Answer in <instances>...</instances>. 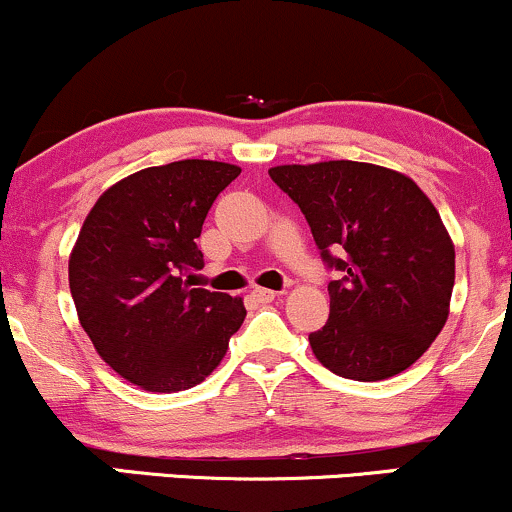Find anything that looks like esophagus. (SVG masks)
Masks as SVG:
<instances>
[{
  "mask_svg": "<svg viewBox=\"0 0 512 512\" xmlns=\"http://www.w3.org/2000/svg\"><path fill=\"white\" fill-rule=\"evenodd\" d=\"M276 296H279V293L272 291V289H260V286H257V289H252V298H255V301H260V303H272Z\"/></svg>",
  "mask_w": 512,
  "mask_h": 512,
  "instance_id": "obj_1",
  "label": "esophagus"
}]
</instances>
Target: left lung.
<instances>
[{"label":"left lung","mask_w":512,"mask_h":512,"mask_svg":"<svg viewBox=\"0 0 512 512\" xmlns=\"http://www.w3.org/2000/svg\"><path fill=\"white\" fill-rule=\"evenodd\" d=\"M269 175L301 207L327 267L342 272L327 284L325 327L308 337L317 361L361 383L407 370L443 330L455 286V245L431 199L373 163L276 166Z\"/></svg>","instance_id":"obj_1"}]
</instances>
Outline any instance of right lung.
<instances>
[{
  "mask_svg": "<svg viewBox=\"0 0 512 512\" xmlns=\"http://www.w3.org/2000/svg\"><path fill=\"white\" fill-rule=\"evenodd\" d=\"M240 175L221 161L144 168L88 211L69 255L81 327L117 375L146 392L202 383L245 320L243 298L192 289L195 240L214 199Z\"/></svg>",
  "mask_w": 512,
  "mask_h": 512,
  "instance_id": "obj_1",
  "label": "right lung"
}]
</instances>
